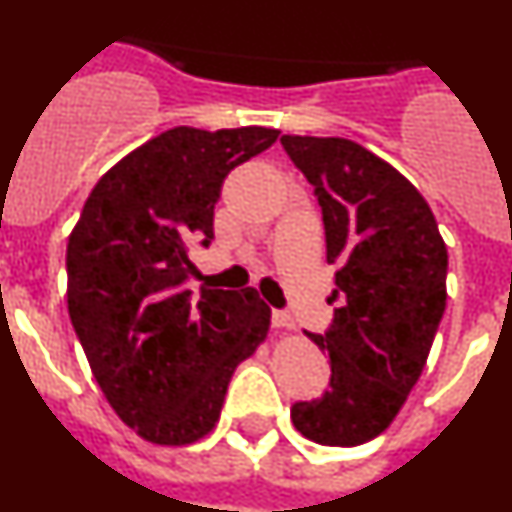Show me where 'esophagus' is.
Listing matches in <instances>:
<instances>
[{
    "label": "esophagus",
    "mask_w": 512,
    "mask_h": 512,
    "mask_svg": "<svg viewBox=\"0 0 512 512\" xmlns=\"http://www.w3.org/2000/svg\"><path fill=\"white\" fill-rule=\"evenodd\" d=\"M271 325L279 330H292L295 328V320H292V315L284 310H274L271 312Z\"/></svg>",
    "instance_id": "obj_1"
}]
</instances>
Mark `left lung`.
<instances>
[{
  "label": "left lung",
  "instance_id": "8db88e82",
  "mask_svg": "<svg viewBox=\"0 0 512 512\" xmlns=\"http://www.w3.org/2000/svg\"><path fill=\"white\" fill-rule=\"evenodd\" d=\"M323 210L325 259L338 264L333 323L307 333L330 356V387L292 405L323 446H359L395 420L420 379L446 310L449 253L423 194L346 138L282 135Z\"/></svg>",
  "mask_w": 512,
  "mask_h": 512
}]
</instances>
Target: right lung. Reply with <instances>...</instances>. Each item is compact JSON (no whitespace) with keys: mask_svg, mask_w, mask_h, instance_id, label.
Segmentation results:
<instances>
[{"mask_svg":"<svg viewBox=\"0 0 512 512\" xmlns=\"http://www.w3.org/2000/svg\"><path fill=\"white\" fill-rule=\"evenodd\" d=\"M279 130L171 128L117 161L69 235V315L122 423L158 446L215 428L235 366L269 333L253 287L187 289L192 246H210L225 176Z\"/></svg>","mask_w":512,"mask_h":512,"instance_id":"1","label":"right lung"}]
</instances>
